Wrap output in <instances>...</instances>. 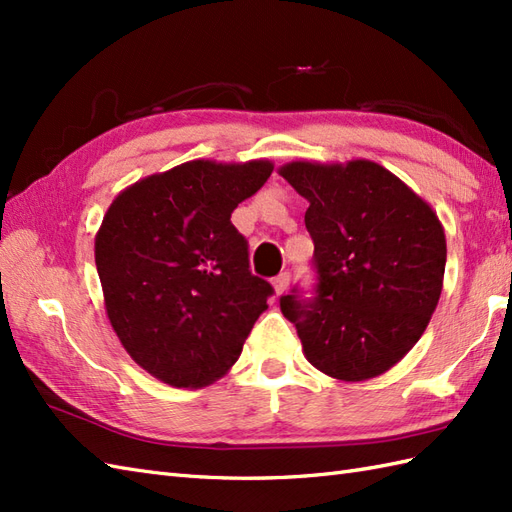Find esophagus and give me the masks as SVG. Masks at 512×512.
<instances>
[{
    "label": "esophagus",
    "instance_id": "obj_1",
    "mask_svg": "<svg viewBox=\"0 0 512 512\" xmlns=\"http://www.w3.org/2000/svg\"><path fill=\"white\" fill-rule=\"evenodd\" d=\"M290 286V273H279L275 279H273V288L277 295H284V292L288 290Z\"/></svg>",
    "mask_w": 512,
    "mask_h": 512
}]
</instances>
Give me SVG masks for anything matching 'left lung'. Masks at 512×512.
<instances>
[{
  "label": "left lung",
  "mask_w": 512,
  "mask_h": 512,
  "mask_svg": "<svg viewBox=\"0 0 512 512\" xmlns=\"http://www.w3.org/2000/svg\"><path fill=\"white\" fill-rule=\"evenodd\" d=\"M310 202L314 297L279 299L308 361L358 383L418 343L438 306L447 239L431 206L372 160L288 162L279 169Z\"/></svg>",
  "instance_id": "left-lung-1"
}]
</instances>
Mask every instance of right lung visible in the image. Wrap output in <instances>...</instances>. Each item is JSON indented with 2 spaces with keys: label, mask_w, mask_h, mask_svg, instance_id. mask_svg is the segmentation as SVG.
<instances>
[{
  "label": "right lung",
  "mask_w": 512,
  "mask_h": 512,
  "mask_svg": "<svg viewBox=\"0 0 512 512\" xmlns=\"http://www.w3.org/2000/svg\"><path fill=\"white\" fill-rule=\"evenodd\" d=\"M273 162L191 160L154 173L107 209L94 257L105 310L134 361L171 387H206L242 354L273 295L250 273L231 222Z\"/></svg>",
  "instance_id": "right-lung-1"
}]
</instances>
